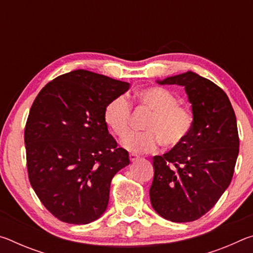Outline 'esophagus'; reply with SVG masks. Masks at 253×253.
I'll use <instances>...</instances> for the list:
<instances>
[{
	"mask_svg": "<svg viewBox=\"0 0 253 253\" xmlns=\"http://www.w3.org/2000/svg\"><path fill=\"white\" fill-rule=\"evenodd\" d=\"M138 156L136 155V154H129V160H130V162H135V161H137L138 160Z\"/></svg>",
	"mask_w": 253,
	"mask_h": 253,
	"instance_id": "1",
	"label": "esophagus"
}]
</instances>
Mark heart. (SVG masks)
Returning <instances> with one entry per match:
<instances>
[{"mask_svg": "<svg viewBox=\"0 0 253 253\" xmlns=\"http://www.w3.org/2000/svg\"><path fill=\"white\" fill-rule=\"evenodd\" d=\"M135 100L142 108L152 113L145 125L146 132H130L122 140L123 147L131 153L154 152L163 143L166 147H177L185 142L193 126V116L168 89L151 85L135 92ZM131 108L125 96L111 99L104 109V121L118 137L129 129Z\"/></svg>", "mask_w": 253, "mask_h": 253, "instance_id": "1", "label": "heart"}]
</instances>
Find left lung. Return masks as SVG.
I'll list each match as a JSON object with an SVG mask.
<instances>
[{
  "label": "left lung",
  "instance_id": "8db88e82",
  "mask_svg": "<svg viewBox=\"0 0 253 253\" xmlns=\"http://www.w3.org/2000/svg\"><path fill=\"white\" fill-rule=\"evenodd\" d=\"M185 88L193 126L185 142L154 156L153 209L172 222L200 219L230 185L239 154L237 118L226 93L192 71L157 80Z\"/></svg>",
  "mask_w": 253,
  "mask_h": 253
}]
</instances>
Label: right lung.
<instances>
[{"mask_svg":"<svg viewBox=\"0 0 253 253\" xmlns=\"http://www.w3.org/2000/svg\"><path fill=\"white\" fill-rule=\"evenodd\" d=\"M129 84L79 69L46 84L24 129L29 181L48 211L70 224L104 214L111 179L129 164L104 121L108 102Z\"/></svg>","mask_w":253,"mask_h":253,"instance_id":"add662e5","label":"right lung"}]
</instances>
